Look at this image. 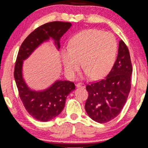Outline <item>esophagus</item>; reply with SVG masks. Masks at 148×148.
<instances>
[{"instance_id":"34e87169","label":"esophagus","mask_w":148,"mask_h":148,"mask_svg":"<svg viewBox=\"0 0 148 148\" xmlns=\"http://www.w3.org/2000/svg\"><path fill=\"white\" fill-rule=\"evenodd\" d=\"M76 86L77 87H82V88H84L85 85L83 82H78L76 84Z\"/></svg>"}]
</instances>
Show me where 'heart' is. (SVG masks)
Returning a JSON list of instances; mask_svg holds the SVG:
<instances>
[{
    "label": "heart",
    "instance_id": "heart-1",
    "mask_svg": "<svg viewBox=\"0 0 148 148\" xmlns=\"http://www.w3.org/2000/svg\"><path fill=\"white\" fill-rule=\"evenodd\" d=\"M117 42L111 33L98 29H87L72 39L70 47L62 49V58L64 69L74 76L81 64L87 75L101 78L108 74L115 63Z\"/></svg>",
    "mask_w": 148,
    "mask_h": 148
}]
</instances>
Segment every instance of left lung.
Returning <instances> with one entry per match:
<instances>
[{
  "mask_svg": "<svg viewBox=\"0 0 148 148\" xmlns=\"http://www.w3.org/2000/svg\"><path fill=\"white\" fill-rule=\"evenodd\" d=\"M132 72L128 47L121 40L117 58L109 73L104 79L86 85L88 97L84 107L92 120L105 123L121 113L131 90Z\"/></svg>",
  "mask_w": 148,
  "mask_h": 148,
  "instance_id": "1",
  "label": "left lung"
}]
</instances>
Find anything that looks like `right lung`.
Returning <instances> with one entry per match:
<instances>
[{"instance_id": "right-lung-1", "label": "right lung", "mask_w": 148, "mask_h": 148, "mask_svg": "<svg viewBox=\"0 0 148 148\" xmlns=\"http://www.w3.org/2000/svg\"><path fill=\"white\" fill-rule=\"evenodd\" d=\"M69 22L53 21L39 26L30 33L21 45L16 57L14 78L18 95L27 111L35 119L48 121L58 116L64 109L66 99L75 89L74 82L58 80L48 89L41 92L31 90L22 77V65L24 60L44 41L52 37L60 47V39L70 28Z\"/></svg>"}]
</instances>
